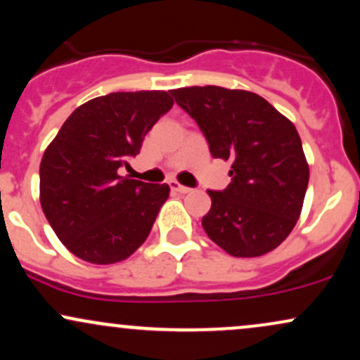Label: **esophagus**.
<instances>
[{"label": "esophagus", "mask_w": 360, "mask_h": 360, "mask_svg": "<svg viewBox=\"0 0 360 360\" xmlns=\"http://www.w3.org/2000/svg\"><path fill=\"white\" fill-rule=\"evenodd\" d=\"M169 186H171L172 191L181 193V194H188V193H191V191H193L191 188H188V186L179 184V183H177V181H169Z\"/></svg>", "instance_id": "34e87169"}]
</instances>
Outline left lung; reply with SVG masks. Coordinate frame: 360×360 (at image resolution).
Masks as SVG:
<instances>
[{"mask_svg":"<svg viewBox=\"0 0 360 360\" xmlns=\"http://www.w3.org/2000/svg\"><path fill=\"white\" fill-rule=\"evenodd\" d=\"M214 159L230 160V184L212 191L203 229L233 257H259L291 233L309 169L295 125L259 94L220 86L172 89Z\"/></svg>","mask_w":360,"mask_h":360,"instance_id":"1","label":"left lung"}]
</instances>
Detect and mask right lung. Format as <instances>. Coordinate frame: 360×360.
<instances>
[{
	"label": "right lung",
	"instance_id": "obj_1",
	"mask_svg": "<svg viewBox=\"0 0 360 360\" xmlns=\"http://www.w3.org/2000/svg\"><path fill=\"white\" fill-rule=\"evenodd\" d=\"M166 91L110 93L71 113L40 162V205L59 240L91 264H115L146 242L167 184L120 176L172 108Z\"/></svg>",
	"mask_w": 360,
	"mask_h": 360
}]
</instances>
